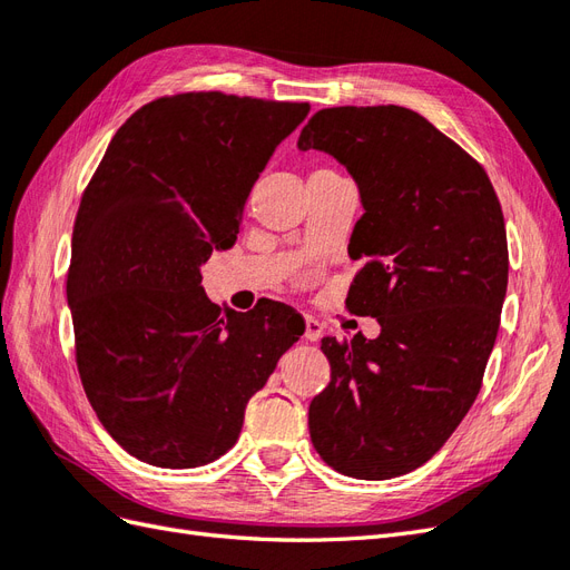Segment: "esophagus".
Here are the masks:
<instances>
[{
    "label": "esophagus",
    "mask_w": 570,
    "mask_h": 570,
    "mask_svg": "<svg viewBox=\"0 0 570 570\" xmlns=\"http://www.w3.org/2000/svg\"><path fill=\"white\" fill-rule=\"evenodd\" d=\"M323 333H325V323L314 318V316H306V333H304V337L308 342H318L323 337Z\"/></svg>",
    "instance_id": "34e87169"
}]
</instances>
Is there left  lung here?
I'll use <instances>...</instances> for the list:
<instances>
[{
  "instance_id": "left-lung-1",
  "label": "left lung",
  "mask_w": 570,
  "mask_h": 570,
  "mask_svg": "<svg viewBox=\"0 0 570 570\" xmlns=\"http://www.w3.org/2000/svg\"><path fill=\"white\" fill-rule=\"evenodd\" d=\"M297 145L358 185L347 308L381 323L375 340H321L331 385L308 433L337 473L390 480L440 452L482 387L509 281L502 204L469 151L404 107L321 109Z\"/></svg>"
}]
</instances>
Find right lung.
I'll list each match as a JSON object with an SVG mask.
<instances>
[{
    "mask_svg": "<svg viewBox=\"0 0 570 570\" xmlns=\"http://www.w3.org/2000/svg\"><path fill=\"white\" fill-rule=\"evenodd\" d=\"M306 114L308 101L166 95L116 130L85 187L66 278L76 364L135 459L195 469L226 454L304 333L281 302L223 314L199 266L233 245L258 174Z\"/></svg>",
    "mask_w": 570,
    "mask_h": 570,
    "instance_id": "right-lung-1",
    "label": "right lung"
}]
</instances>
